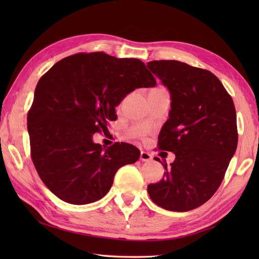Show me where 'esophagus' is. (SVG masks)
Returning <instances> with one entry per match:
<instances>
[{
    "label": "esophagus",
    "instance_id": "obj_1",
    "mask_svg": "<svg viewBox=\"0 0 259 259\" xmlns=\"http://www.w3.org/2000/svg\"><path fill=\"white\" fill-rule=\"evenodd\" d=\"M151 159H152V156L150 155L149 152L141 151V153H140V160L141 161H150Z\"/></svg>",
    "mask_w": 259,
    "mask_h": 259
}]
</instances>
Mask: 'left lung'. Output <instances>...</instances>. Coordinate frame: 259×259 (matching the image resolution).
<instances>
[{"instance_id":"left-lung-1","label":"left lung","mask_w":259,"mask_h":259,"mask_svg":"<svg viewBox=\"0 0 259 259\" xmlns=\"http://www.w3.org/2000/svg\"><path fill=\"white\" fill-rule=\"evenodd\" d=\"M171 95V110L158 137V149L176 159L163 178L148 186L151 200L171 211H189L210 199L237 148L234 101L210 71L176 60L147 64ZM164 153V152H162Z\"/></svg>"}]
</instances>
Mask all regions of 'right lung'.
I'll use <instances>...</instances> for the list:
<instances>
[{
    "instance_id": "add662e5",
    "label": "right lung",
    "mask_w": 259,
    "mask_h": 259,
    "mask_svg": "<svg viewBox=\"0 0 259 259\" xmlns=\"http://www.w3.org/2000/svg\"><path fill=\"white\" fill-rule=\"evenodd\" d=\"M156 85L139 59L76 53L38 80L27 112L31 158L41 180L60 199L85 205L107 195L118 169L135 163L138 148L92 141L117 120L115 107L137 88Z\"/></svg>"
}]
</instances>
